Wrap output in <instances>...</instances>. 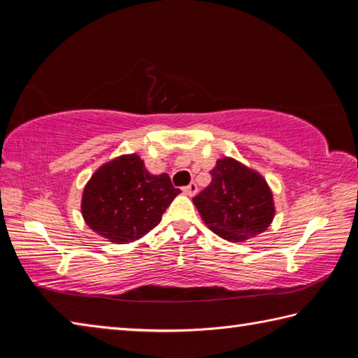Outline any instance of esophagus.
I'll list each match as a JSON object with an SVG mask.
<instances>
[{
  "label": "esophagus",
  "mask_w": 358,
  "mask_h": 358,
  "mask_svg": "<svg viewBox=\"0 0 358 358\" xmlns=\"http://www.w3.org/2000/svg\"><path fill=\"white\" fill-rule=\"evenodd\" d=\"M183 192L186 194V196H196V194H197V185L192 181V183H189V185L183 187Z\"/></svg>",
  "instance_id": "obj_1"
}]
</instances>
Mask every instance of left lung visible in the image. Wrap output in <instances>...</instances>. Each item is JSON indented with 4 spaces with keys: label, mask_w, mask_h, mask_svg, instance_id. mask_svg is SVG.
Masks as SVG:
<instances>
[{
    "label": "left lung",
    "mask_w": 358,
    "mask_h": 358,
    "mask_svg": "<svg viewBox=\"0 0 358 358\" xmlns=\"http://www.w3.org/2000/svg\"><path fill=\"white\" fill-rule=\"evenodd\" d=\"M210 173L211 183L192 199L207 227L227 241L265 232L275 217V202L262 175L227 156Z\"/></svg>",
    "instance_id": "left-lung-1"
}]
</instances>
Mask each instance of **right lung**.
<instances>
[{
  "instance_id": "1",
  "label": "right lung",
  "mask_w": 358,
  "mask_h": 358,
  "mask_svg": "<svg viewBox=\"0 0 358 358\" xmlns=\"http://www.w3.org/2000/svg\"><path fill=\"white\" fill-rule=\"evenodd\" d=\"M178 194L167 173H150L141 156L123 155L92 175L82 194V216L112 243H131L161 222Z\"/></svg>"
}]
</instances>
